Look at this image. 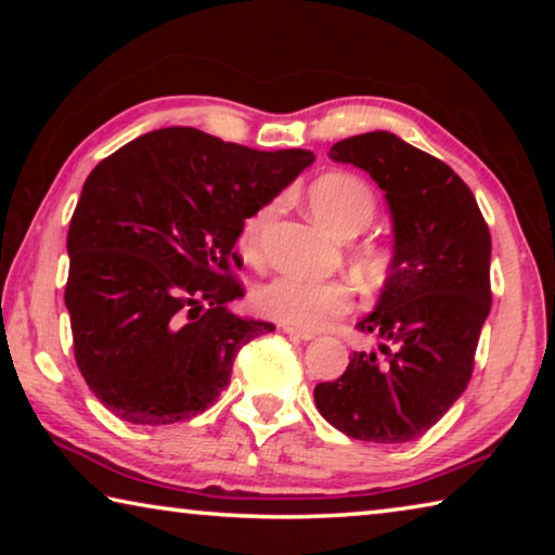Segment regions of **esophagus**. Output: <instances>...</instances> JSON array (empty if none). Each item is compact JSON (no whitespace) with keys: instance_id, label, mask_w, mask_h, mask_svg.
I'll list each match as a JSON object with an SVG mask.
<instances>
[{"instance_id":"1","label":"esophagus","mask_w":555,"mask_h":555,"mask_svg":"<svg viewBox=\"0 0 555 555\" xmlns=\"http://www.w3.org/2000/svg\"><path fill=\"white\" fill-rule=\"evenodd\" d=\"M281 331H284L288 337H294V340H313L315 337V333L300 331V327H294V325H281Z\"/></svg>"}]
</instances>
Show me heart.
I'll return each mask as SVG.
<instances>
[{"mask_svg":"<svg viewBox=\"0 0 555 555\" xmlns=\"http://www.w3.org/2000/svg\"><path fill=\"white\" fill-rule=\"evenodd\" d=\"M308 203H311L315 218L340 237L360 234L377 210L372 188L362 178L345 171H331L315 178L308 188ZM271 215H274V203H267L242 220L240 249L244 257L257 259L261 234H264ZM362 261L377 274L387 264V255L377 247H370L362 255ZM251 306L261 315L274 318L279 323L313 331V327L325 325L331 318L350 311L352 291L343 281L281 274L251 294Z\"/></svg>","mask_w":555,"mask_h":555,"instance_id":"heart-1","label":"heart"}]
</instances>
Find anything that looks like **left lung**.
Returning <instances> with one entry per match:
<instances>
[{"label": "left lung", "mask_w": 555, "mask_h": 555, "mask_svg": "<svg viewBox=\"0 0 555 555\" xmlns=\"http://www.w3.org/2000/svg\"><path fill=\"white\" fill-rule=\"evenodd\" d=\"M333 162L367 171L393 222V257L377 306L357 331L379 347L354 352L343 377L321 382L327 424L367 443H409L453 406L475 367L490 315V228L453 168L391 131L331 146Z\"/></svg>", "instance_id": "left-lung-1"}]
</instances>
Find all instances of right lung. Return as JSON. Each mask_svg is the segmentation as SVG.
Wrapping results in <instances>:
<instances>
[{"label":"right lung","instance_id":"obj_1","mask_svg":"<svg viewBox=\"0 0 555 555\" xmlns=\"http://www.w3.org/2000/svg\"><path fill=\"white\" fill-rule=\"evenodd\" d=\"M313 158L166 127L92 168L70 218L65 308L78 370L117 418L168 426L205 411L242 347L274 331L228 308L242 296L234 242Z\"/></svg>","mask_w":555,"mask_h":555}]
</instances>
